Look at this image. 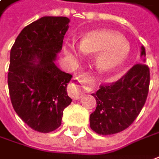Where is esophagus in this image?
I'll list each match as a JSON object with an SVG mask.
<instances>
[{
    "instance_id": "esophagus-1",
    "label": "esophagus",
    "mask_w": 159,
    "mask_h": 159,
    "mask_svg": "<svg viewBox=\"0 0 159 159\" xmlns=\"http://www.w3.org/2000/svg\"><path fill=\"white\" fill-rule=\"evenodd\" d=\"M80 78H85V79H90L91 78V76L89 75H80ZM77 83H80V80H77L76 82H75V83H72L68 88H67V92H68V95L74 99V100H79L80 98L82 97V95H83V93H82V91L80 90L79 85H78V84ZM82 87L84 88V89H88L89 87L86 84H82Z\"/></svg>"
}]
</instances>
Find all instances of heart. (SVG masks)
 Here are the masks:
<instances>
[{"mask_svg": "<svg viewBox=\"0 0 159 159\" xmlns=\"http://www.w3.org/2000/svg\"><path fill=\"white\" fill-rule=\"evenodd\" d=\"M96 53L95 66L101 73H111L119 69L129 57L130 45L119 34L109 30H96L85 34L79 47L69 44L66 53L69 57H80L81 52Z\"/></svg>", "mask_w": 159, "mask_h": 159, "instance_id": "heart-1", "label": "heart"}]
</instances>
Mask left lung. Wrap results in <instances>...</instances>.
Here are the masks:
<instances>
[{
    "label": "left lung",
    "instance_id": "left-lung-1",
    "mask_svg": "<svg viewBox=\"0 0 159 159\" xmlns=\"http://www.w3.org/2000/svg\"><path fill=\"white\" fill-rule=\"evenodd\" d=\"M142 47V56H145ZM149 68L143 63L135 64L120 79L101 84L93 93L97 107L90 115V126L98 134L120 133L128 128L142 111L148 93Z\"/></svg>",
    "mask_w": 159,
    "mask_h": 159
}]
</instances>
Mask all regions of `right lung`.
Listing matches in <instances>:
<instances>
[{"label": "right lung", "mask_w": 159, "mask_h": 159, "mask_svg": "<svg viewBox=\"0 0 159 159\" xmlns=\"http://www.w3.org/2000/svg\"><path fill=\"white\" fill-rule=\"evenodd\" d=\"M66 17H43L26 25L11 50L8 85L12 106L33 130L47 134L61 125L71 103L70 74L55 65L68 28Z\"/></svg>", "instance_id": "obj_1"}]
</instances>
